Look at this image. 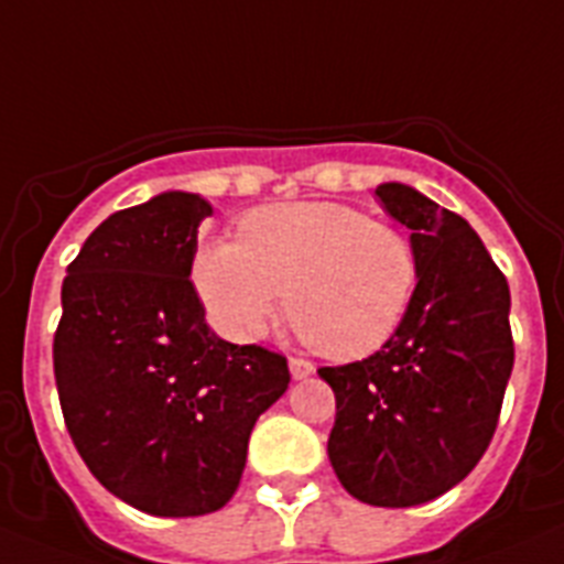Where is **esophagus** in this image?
Wrapping results in <instances>:
<instances>
[{"instance_id": "1", "label": "esophagus", "mask_w": 564, "mask_h": 564, "mask_svg": "<svg viewBox=\"0 0 564 564\" xmlns=\"http://www.w3.org/2000/svg\"><path fill=\"white\" fill-rule=\"evenodd\" d=\"M289 371H292L295 380H303V377H310L312 371H315V366H312L306 357H289Z\"/></svg>"}]
</instances>
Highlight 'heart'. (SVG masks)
Returning <instances> with one entry per match:
<instances>
[{
  "mask_svg": "<svg viewBox=\"0 0 564 564\" xmlns=\"http://www.w3.org/2000/svg\"><path fill=\"white\" fill-rule=\"evenodd\" d=\"M193 281L213 323L232 340H258L286 303L317 351L351 360L400 329L417 292L420 258L394 224L303 200L243 215L238 243H200Z\"/></svg>",
  "mask_w": 564,
  "mask_h": 564,
  "instance_id": "1",
  "label": "heart"
}]
</instances>
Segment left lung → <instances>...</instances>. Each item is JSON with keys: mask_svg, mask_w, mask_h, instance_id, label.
Returning a JSON list of instances; mask_svg holds the SVG:
<instances>
[{"mask_svg": "<svg viewBox=\"0 0 564 564\" xmlns=\"http://www.w3.org/2000/svg\"><path fill=\"white\" fill-rule=\"evenodd\" d=\"M377 198L411 229L417 292L383 349L317 375L335 391L340 486L366 506L411 508L468 477L491 443L513 369L511 292L457 213L405 184H380Z\"/></svg>", "mask_w": 564, "mask_h": 564, "instance_id": "1", "label": "left lung"}]
</instances>
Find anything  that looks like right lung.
<instances>
[{
    "label": "right lung",
    "instance_id": "right-lung-1",
    "mask_svg": "<svg viewBox=\"0 0 564 564\" xmlns=\"http://www.w3.org/2000/svg\"><path fill=\"white\" fill-rule=\"evenodd\" d=\"M200 195L164 193L93 229L62 283L58 403L90 474L153 517H204L238 491L254 420L289 386L281 351L215 337L189 272Z\"/></svg>",
    "mask_w": 564,
    "mask_h": 564
}]
</instances>
